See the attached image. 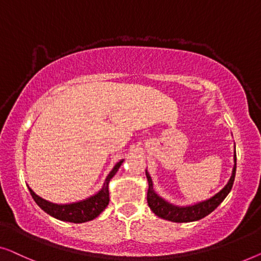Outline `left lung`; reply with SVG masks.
Segmentation results:
<instances>
[{
  "label": "left lung",
  "mask_w": 261,
  "mask_h": 261,
  "mask_svg": "<svg viewBox=\"0 0 261 261\" xmlns=\"http://www.w3.org/2000/svg\"><path fill=\"white\" fill-rule=\"evenodd\" d=\"M236 171H237V153L234 155V168H233L232 176H230L229 181L225 186V188H223L221 192L216 194V195L211 197L209 200H205L203 202H200L193 205H188V207H176V205L168 203L167 201L161 199V197L153 192L151 177H150V175L145 171L146 178H148V182H149V189H148V194H146L148 204L150 209H151V211L155 213L159 218L169 220V221H172V222L197 221V220L202 219L208 214H211V213L226 199V196L228 195L230 189H232L233 187L234 178H236Z\"/></svg>",
  "instance_id": "1"
}]
</instances>
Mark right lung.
<instances>
[{
    "label": "right lung",
    "mask_w": 261,
    "mask_h": 261,
    "mask_svg": "<svg viewBox=\"0 0 261 261\" xmlns=\"http://www.w3.org/2000/svg\"><path fill=\"white\" fill-rule=\"evenodd\" d=\"M122 163L123 161H120V162L117 163L115 168L112 169L108 177H106L104 187H102L100 192L95 194L93 196H91L90 199L80 201V202L71 204H54L41 199V197H39L31 188H28L29 193H31V195L33 199H34L36 204H38L42 211H45L47 214L53 216V218L61 220V221H67L73 223L91 221V220L97 218V216L108 207L110 201L109 182L110 179L115 176Z\"/></svg>",
    "instance_id": "1"
}]
</instances>
